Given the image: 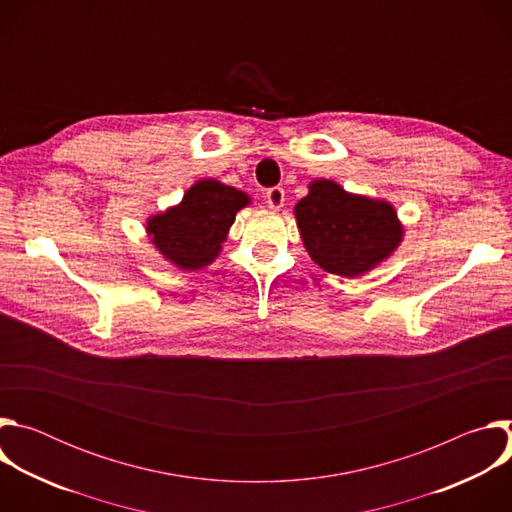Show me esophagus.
I'll return each instance as SVG.
<instances>
[{"label": "esophagus", "mask_w": 512, "mask_h": 512, "mask_svg": "<svg viewBox=\"0 0 512 512\" xmlns=\"http://www.w3.org/2000/svg\"><path fill=\"white\" fill-rule=\"evenodd\" d=\"M283 202H285V192H283V188L275 186V188H269V190H267V204H269V208L279 210V208L283 206Z\"/></svg>", "instance_id": "1"}]
</instances>
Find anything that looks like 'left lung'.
Wrapping results in <instances>:
<instances>
[{
	"label": "left lung",
	"mask_w": 512,
	"mask_h": 512,
	"mask_svg": "<svg viewBox=\"0 0 512 512\" xmlns=\"http://www.w3.org/2000/svg\"><path fill=\"white\" fill-rule=\"evenodd\" d=\"M294 214L312 261L348 279L379 267L405 237V227L389 200L352 194L326 178L310 182Z\"/></svg>",
	"instance_id": "left-lung-1"
}]
</instances>
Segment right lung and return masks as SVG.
<instances>
[{
  "label": "right lung",
  "mask_w": 512,
  "mask_h": 512,
  "mask_svg": "<svg viewBox=\"0 0 512 512\" xmlns=\"http://www.w3.org/2000/svg\"><path fill=\"white\" fill-rule=\"evenodd\" d=\"M249 204L247 192L202 178L178 204L145 218V233L168 263L182 271H196L221 255L237 212Z\"/></svg>",
  "instance_id": "right-lung-1"
}]
</instances>
